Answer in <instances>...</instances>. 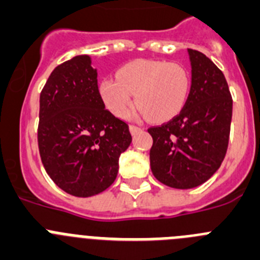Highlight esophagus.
<instances>
[{
	"instance_id": "1",
	"label": "esophagus",
	"mask_w": 260,
	"mask_h": 260,
	"mask_svg": "<svg viewBox=\"0 0 260 260\" xmlns=\"http://www.w3.org/2000/svg\"><path fill=\"white\" fill-rule=\"evenodd\" d=\"M129 131H131V133H132V135H136V133L141 132L142 128L141 127H137V125H131Z\"/></svg>"
}]
</instances>
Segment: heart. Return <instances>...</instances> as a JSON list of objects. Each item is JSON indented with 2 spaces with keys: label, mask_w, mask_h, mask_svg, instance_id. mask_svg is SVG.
Returning <instances> with one entry per match:
<instances>
[{
  "label": "heart",
  "mask_w": 260,
  "mask_h": 260,
  "mask_svg": "<svg viewBox=\"0 0 260 260\" xmlns=\"http://www.w3.org/2000/svg\"><path fill=\"white\" fill-rule=\"evenodd\" d=\"M190 72L180 63L136 59L125 63L116 78H106L98 90L105 106L118 118H124L133 105L154 123L174 119L185 107L190 94Z\"/></svg>",
  "instance_id": "b5f03b06"
}]
</instances>
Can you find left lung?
<instances>
[{"label": "left lung", "mask_w": 260, "mask_h": 260, "mask_svg": "<svg viewBox=\"0 0 260 260\" xmlns=\"http://www.w3.org/2000/svg\"><path fill=\"white\" fill-rule=\"evenodd\" d=\"M189 100L181 113L149 128L151 172L175 189L201 185L219 170L228 149L233 101L224 74L203 53L188 49Z\"/></svg>", "instance_id": "1"}]
</instances>
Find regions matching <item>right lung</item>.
Here are the masks:
<instances>
[{
    "label": "right lung",
    "mask_w": 260,
    "mask_h": 260,
    "mask_svg": "<svg viewBox=\"0 0 260 260\" xmlns=\"http://www.w3.org/2000/svg\"><path fill=\"white\" fill-rule=\"evenodd\" d=\"M89 55L55 67L40 94L37 141L51 180L75 197H92L116 179L132 136L105 109Z\"/></svg>",
    "instance_id": "obj_1"
}]
</instances>
